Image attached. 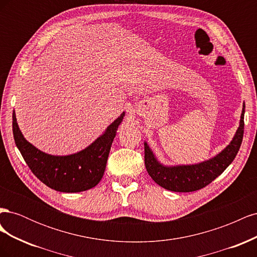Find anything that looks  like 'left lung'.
I'll list each match as a JSON object with an SVG mask.
<instances>
[{
  "mask_svg": "<svg viewBox=\"0 0 257 257\" xmlns=\"http://www.w3.org/2000/svg\"><path fill=\"white\" fill-rule=\"evenodd\" d=\"M244 109L242 105L239 126L230 143L211 159L196 164L164 165L145 142V165L148 174L162 188L173 192H194L205 188L219 177L234 161L242 143L244 127Z\"/></svg>",
  "mask_w": 257,
  "mask_h": 257,
  "instance_id": "left-lung-1",
  "label": "left lung"
}]
</instances>
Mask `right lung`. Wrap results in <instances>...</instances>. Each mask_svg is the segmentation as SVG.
Returning a JSON list of instances; mask_svg holds the SVG:
<instances>
[{"mask_svg":"<svg viewBox=\"0 0 257 257\" xmlns=\"http://www.w3.org/2000/svg\"><path fill=\"white\" fill-rule=\"evenodd\" d=\"M125 111L104 133L83 150L68 155H52L37 149L21 133L13 113V133L16 146L32 173L50 189L63 193L83 192L94 188L102 179L110 147Z\"/></svg>","mask_w":257,"mask_h":257,"instance_id":"right-lung-1","label":"right lung"}]
</instances>
